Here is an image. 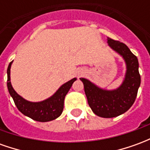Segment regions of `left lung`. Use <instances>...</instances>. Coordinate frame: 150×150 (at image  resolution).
<instances>
[{"label":"left lung","mask_w":150,"mask_h":150,"mask_svg":"<svg viewBox=\"0 0 150 150\" xmlns=\"http://www.w3.org/2000/svg\"><path fill=\"white\" fill-rule=\"evenodd\" d=\"M108 46L124 59L125 78L119 87L112 90L100 88L89 79L80 78L89 106L98 116L116 117L129 110L134 103L141 85L138 59L125 44L107 38Z\"/></svg>","instance_id":"1"}]
</instances>
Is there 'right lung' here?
Segmentation results:
<instances>
[{
    "mask_svg": "<svg viewBox=\"0 0 150 150\" xmlns=\"http://www.w3.org/2000/svg\"><path fill=\"white\" fill-rule=\"evenodd\" d=\"M12 61L7 69V87L9 94L14 101L18 109L25 116L39 122H47L55 120L62 114L66 95L71 88L73 83L77 79L74 78L60 87L50 97L42 101L32 102L25 100L15 91L10 81V69Z\"/></svg>",
    "mask_w": 150,
    "mask_h": 150,
    "instance_id": "add662e5",
    "label": "right lung"
}]
</instances>
